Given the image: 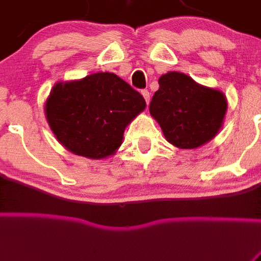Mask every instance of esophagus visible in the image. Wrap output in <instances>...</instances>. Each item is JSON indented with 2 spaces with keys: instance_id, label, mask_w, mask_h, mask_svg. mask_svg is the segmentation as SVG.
I'll return each instance as SVG.
<instances>
[{
  "instance_id": "34e87169",
  "label": "esophagus",
  "mask_w": 261,
  "mask_h": 261,
  "mask_svg": "<svg viewBox=\"0 0 261 261\" xmlns=\"http://www.w3.org/2000/svg\"><path fill=\"white\" fill-rule=\"evenodd\" d=\"M142 96L144 97L145 102H147V105H149V100H150V93L148 89H143L142 91Z\"/></svg>"
}]
</instances>
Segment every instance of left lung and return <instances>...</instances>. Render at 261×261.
I'll return each mask as SVG.
<instances>
[{"instance_id":"8db88e82","label":"left lung","mask_w":261,"mask_h":261,"mask_svg":"<svg viewBox=\"0 0 261 261\" xmlns=\"http://www.w3.org/2000/svg\"><path fill=\"white\" fill-rule=\"evenodd\" d=\"M158 83L149 112L168 142L180 149H194L217 136L228 108L223 92L180 72H168Z\"/></svg>"}]
</instances>
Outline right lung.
<instances>
[{"label": "right lung", "instance_id": "1", "mask_svg": "<svg viewBox=\"0 0 261 261\" xmlns=\"http://www.w3.org/2000/svg\"><path fill=\"white\" fill-rule=\"evenodd\" d=\"M145 100L118 75L98 72L53 86L44 105L47 122L69 152L91 159L113 155Z\"/></svg>", "mask_w": 261, "mask_h": 261}]
</instances>
